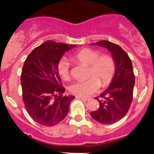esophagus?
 <instances>
[{
    "label": "esophagus",
    "mask_w": 154,
    "mask_h": 154,
    "mask_svg": "<svg viewBox=\"0 0 154 154\" xmlns=\"http://www.w3.org/2000/svg\"><path fill=\"white\" fill-rule=\"evenodd\" d=\"M79 98H80V99H82V100H83V101H88V100L89 99V98H86V97H79Z\"/></svg>",
    "instance_id": "esophagus-1"
}]
</instances>
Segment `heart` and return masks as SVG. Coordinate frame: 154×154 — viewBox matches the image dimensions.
Wrapping results in <instances>:
<instances>
[{"label":"heart","instance_id":"heart-1","mask_svg":"<svg viewBox=\"0 0 154 154\" xmlns=\"http://www.w3.org/2000/svg\"><path fill=\"white\" fill-rule=\"evenodd\" d=\"M74 60L89 65V78L83 81L76 82L71 85L69 91L71 94L80 97H88L98 90L101 85L106 86L111 83L116 73V64L111 56L101 55L98 50L86 48L73 56ZM70 64L63 58L58 63L57 69L63 80L70 79Z\"/></svg>","mask_w":154,"mask_h":154}]
</instances>
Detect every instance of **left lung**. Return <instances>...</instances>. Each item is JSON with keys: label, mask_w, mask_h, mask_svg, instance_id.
Instances as JSON below:
<instances>
[{"label": "left lung", "mask_w": 154, "mask_h": 154, "mask_svg": "<svg viewBox=\"0 0 154 154\" xmlns=\"http://www.w3.org/2000/svg\"><path fill=\"white\" fill-rule=\"evenodd\" d=\"M107 49L116 64V73L110 86L96 97L97 110L91 112L92 119L101 124H113L121 120L129 110L133 98L135 75L132 61L119 45L107 41L91 44Z\"/></svg>", "instance_id": "1"}]
</instances>
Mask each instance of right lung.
<instances>
[{
	"instance_id": "1",
	"label": "right lung",
	"mask_w": 154,
	"mask_h": 154,
	"mask_svg": "<svg viewBox=\"0 0 154 154\" xmlns=\"http://www.w3.org/2000/svg\"><path fill=\"white\" fill-rule=\"evenodd\" d=\"M76 45L46 41L36 47L25 61L21 74L22 98L33 120L45 126H53L67 116L73 95L62 96L58 63L65 52Z\"/></svg>"
}]
</instances>
